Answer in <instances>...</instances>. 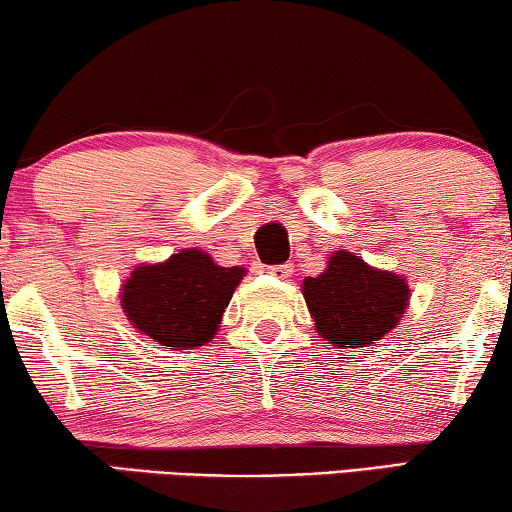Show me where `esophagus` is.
Returning a JSON list of instances; mask_svg holds the SVG:
<instances>
[{
    "instance_id": "esophagus-1",
    "label": "esophagus",
    "mask_w": 512,
    "mask_h": 512,
    "mask_svg": "<svg viewBox=\"0 0 512 512\" xmlns=\"http://www.w3.org/2000/svg\"><path fill=\"white\" fill-rule=\"evenodd\" d=\"M268 272L272 277H279V279H286L293 274V263H281V265H270Z\"/></svg>"
}]
</instances>
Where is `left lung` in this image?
I'll return each mask as SVG.
<instances>
[{
    "mask_svg": "<svg viewBox=\"0 0 512 512\" xmlns=\"http://www.w3.org/2000/svg\"><path fill=\"white\" fill-rule=\"evenodd\" d=\"M305 300L325 342L360 348L395 328L409 302L406 279L369 268L362 258L337 251L328 270L305 279Z\"/></svg>",
    "mask_w": 512,
    "mask_h": 512,
    "instance_id": "1",
    "label": "left lung"
}]
</instances>
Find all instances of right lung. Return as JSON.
Here are the masks:
<instances>
[{
	"instance_id": "right-lung-1",
	"label": "right lung",
	"mask_w": 512,
	"mask_h": 512,
	"mask_svg": "<svg viewBox=\"0 0 512 512\" xmlns=\"http://www.w3.org/2000/svg\"><path fill=\"white\" fill-rule=\"evenodd\" d=\"M244 268H221L198 249L140 265L122 286L124 314L161 346L196 348L217 335Z\"/></svg>"
}]
</instances>
